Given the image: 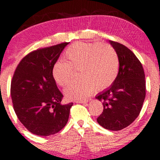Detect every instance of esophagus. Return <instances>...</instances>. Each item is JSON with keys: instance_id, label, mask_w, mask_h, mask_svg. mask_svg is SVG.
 Returning a JSON list of instances; mask_svg holds the SVG:
<instances>
[{"instance_id": "obj_1", "label": "esophagus", "mask_w": 160, "mask_h": 160, "mask_svg": "<svg viewBox=\"0 0 160 160\" xmlns=\"http://www.w3.org/2000/svg\"><path fill=\"white\" fill-rule=\"evenodd\" d=\"M77 103H80V104H86L87 103L88 101L86 100H79V101H77Z\"/></svg>"}]
</instances>
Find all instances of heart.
<instances>
[{"label": "heart", "instance_id": "obj_1", "mask_svg": "<svg viewBox=\"0 0 160 160\" xmlns=\"http://www.w3.org/2000/svg\"><path fill=\"white\" fill-rule=\"evenodd\" d=\"M65 55L68 62H55L52 76L58 85L65 86L72 78L73 69L79 70L80 80L69 84L64 90L69 100H82L89 97L95 89H107L118 74V56L108 44L75 43L68 47Z\"/></svg>", "mask_w": 160, "mask_h": 160}]
</instances>
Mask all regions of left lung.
Listing matches in <instances>:
<instances>
[{"mask_svg": "<svg viewBox=\"0 0 160 160\" xmlns=\"http://www.w3.org/2000/svg\"><path fill=\"white\" fill-rule=\"evenodd\" d=\"M109 43L118 56L119 72L113 84L95 96L104 107L97 122L106 129L119 131L138 117L146 95V82L142 65L135 55L120 43Z\"/></svg>", "mask_w": 160, "mask_h": 160, "instance_id": "obj_1", "label": "left lung"}]
</instances>
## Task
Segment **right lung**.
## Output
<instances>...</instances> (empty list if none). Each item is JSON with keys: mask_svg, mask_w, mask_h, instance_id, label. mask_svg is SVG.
Segmentation results:
<instances>
[{"mask_svg": "<svg viewBox=\"0 0 160 160\" xmlns=\"http://www.w3.org/2000/svg\"><path fill=\"white\" fill-rule=\"evenodd\" d=\"M69 43L37 49L24 57L11 82L14 111L23 126L39 136L54 135L67 124L73 103L62 104L63 95L52 76L53 64Z\"/></svg>", "mask_w": 160, "mask_h": 160, "instance_id": "add662e5", "label": "right lung"}]
</instances>
